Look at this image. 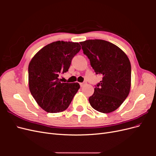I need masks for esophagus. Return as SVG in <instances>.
I'll return each instance as SVG.
<instances>
[{
	"instance_id": "esophagus-1",
	"label": "esophagus",
	"mask_w": 156,
	"mask_h": 156,
	"mask_svg": "<svg viewBox=\"0 0 156 156\" xmlns=\"http://www.w3.org/2000/svg\"><path fill=\"white\" fill-rule=\"evenodd\" d=\"M85 84H86V83H80V85H81V87H83L85 85Z\"/></svg>"
}]
</instances>
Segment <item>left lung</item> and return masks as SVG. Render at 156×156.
<instances>
[{"label":"left lung","mask_w":156,"mask_h":156,"mask_svg":"<svg viewBox=\"0 0 156 156\" xmlns=\"http://www.w3.org/2000/svg\"><path fill=\"white\" fill-rule=\"evenodd\" d=\"M80 44L94 72L103 75L88 99L90 104L103 113L116 110L130 91L131 68L128 57L119 47L105 40H88Z\"/></svg>","instance_id":"left-lung-1"}]
</instances>
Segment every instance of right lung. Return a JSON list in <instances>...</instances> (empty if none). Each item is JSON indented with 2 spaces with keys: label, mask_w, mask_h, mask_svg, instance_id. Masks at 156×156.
Masks as SVG:
<instances>
[{
  "label": "right lung",
  "mask_w": 156,
  "mask_h": 156,
  "mask_svg": "<svg viewBox=\"0 0 156 156\" xmlns=\"http://www.w3.org/2000/svg\"><path fill=\"white\" fill-rule=\"evenodd\" d=\"M81 50L77 42L57 41L45 45L29 65L30 93L39 106L50 113L69 107L80 88L78 83H61L58 77L68 71L72 60Z\"/></svg>",
  "instance_id": "right-lung-1"
}]
</instances>
